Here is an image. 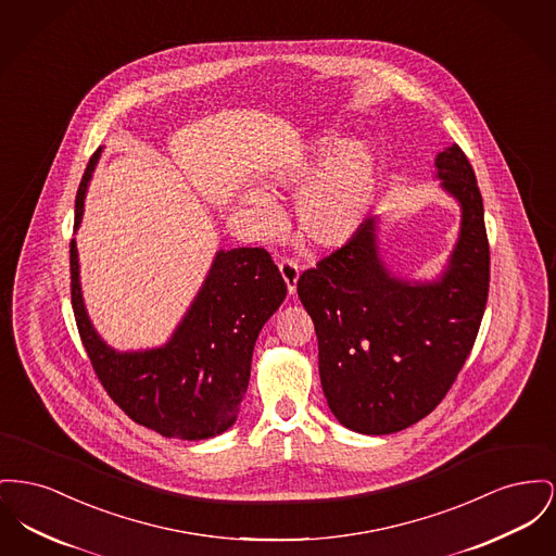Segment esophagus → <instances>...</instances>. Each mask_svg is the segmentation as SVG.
I'll return each instance as SVG.
<instances>
[{
    "mask_svg": "<svg viewBox=\"0 0 556 556\" xmlns=\"http://www.w3.org/2000/svg\"><path fill=\"white\" fill-rule=\"evenodd\" d=\"M279 270L288 283V292L290 295L295 294V283H298V277H300V266L294 261H281L279 262Z\"/></svg>",
    "mask_w": 556,
    "mask_h": 556,
    "instance_id": "esophagus-1",
    "label": "esophagus"
}]
</instances>
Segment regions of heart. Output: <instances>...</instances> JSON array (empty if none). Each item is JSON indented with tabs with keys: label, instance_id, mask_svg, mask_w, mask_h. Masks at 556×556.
<instances>
[{
	"label": "heart",
	"instance_id": "heart-1",
	"mask_svg": "<svg viewBox=\"0 0 556 556\" xmlns=\"http://www.w3.org/2000/svg\"><path fill=\"white\" fill-rule=\"evenodd\" d=\"M338 138H315L273 165L266 174L273 189L298 191L295 227L317 248L344 245L365 223L378 187V157L363 140L340 144ZM243 205L264 230L279 225L275 201L258 189L241 195Z\"/></svg>",
	"mask_w": 556,
	"mask_h": 556
}]
</instances>
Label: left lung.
<instances>
[{
    "label": "left lung",
    "mask_w": 556,
    "mask_h": 556,
    "mask_svg": "<svg viewBox=\"0 0 556 556\" xmlns=\"http://www.w3.org/2000/svg\"><path fill=\"white\" fill-rule=\"evenodd\" d=\"M434 167L462 210L456 245L437 279L392 275L376 216L298 279L319 340L327 405L361 434H391L428 416L452 389L485 313L490 243L472 165L452 144Z\"/></svg>",
    "instance_id": "1"
}]
</instances>
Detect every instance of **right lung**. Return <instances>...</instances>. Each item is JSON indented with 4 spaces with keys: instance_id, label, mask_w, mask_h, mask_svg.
<instances>
[{
    "instance_id": "obj_1",
    "label": "right lung",
    "mask_w": 556,
    "mask_h": 556,
    "mask_svg": "<svg viewBox=\"0 0 556 556\" xmlns=\"http://www.w3.org/2000/svg\"><path fill=\"white\" fill-rule=\"evenodd\" d=\"M100 153L102 149L92 155L77 191L75 230ZM286 294L288 286L264 248L220 250L164 346L119 353L88 317L77 243L71 239L73 313L100 384L136 425L169 439L201 441L235 425L250 382L254 344Z\"/></svg>"
}]
</instances>
